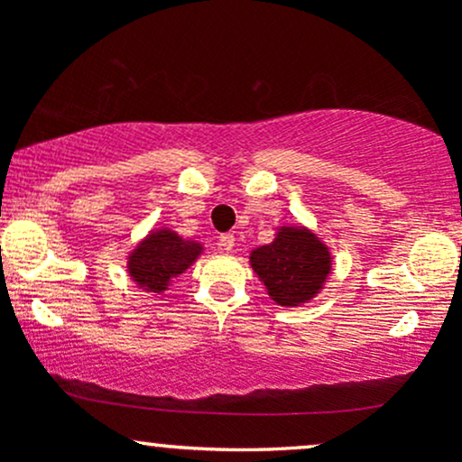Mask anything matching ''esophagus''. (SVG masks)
I'll list each match as a JSON object with an SVG mask.
<instances>
[{"mask_svg":"<svg viewBox=\"0 0 462 462\" xmlns=\"http://www.w3.org/2000/svg\"><path fill=\"white\" fill-rule=\"evenodd\" d=\"M219 247L226 249V252H232L235 249V235L226 232V235L219 236Z\"/></svg>","mask_w":462,"mask_h":462,"instance_id":"1","label":"esophagus"}]
</instances>
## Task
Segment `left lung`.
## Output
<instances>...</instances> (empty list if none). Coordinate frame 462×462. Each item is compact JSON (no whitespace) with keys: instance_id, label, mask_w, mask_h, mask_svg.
<instances>
[{"instance_id":"1","label":"left lung","mask_w":462,"mask_h":462,"mask_svg":"<svg viewBox=\"0 0 462 462\" xmlns=\"http://www.w3.org/2000/svg\"><path fill=\"white\" fill-rule=\"evenodd\" d=\"M249 264L275 304L295 309L323 289L332 272V256L309 227L280 226L269 245L249 254Z\"/></svg>"}]
</instances>
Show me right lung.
I'll return each mask as SVG.
<instances>
[{
    "mask_svg": "<svg viewBox=\"0 0 462 462\" xmlns=\"http://www.w3.org/2000/svg\"><path fill=\"white\" fill-rule=\"evenodd\" d=\"M204 252L201 243L182 238L178 232L161 227L152 230L130 252L128 273L136 286L147 293L161 295L169 289L173 278L184 273Z\"/></svg>",
    "mask_w": 462,
    "mask_h": 462,
    "instance_id": "right-lung-1",
    "label": "right lung"
}]
</instances>
